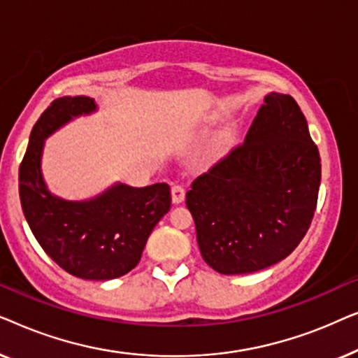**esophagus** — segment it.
Masks as SVG:
<instances>
[{"label": "esophagus", "instance_id": "esophagus-1", "mask_svg": "<svg viewBox=\"0 0 358 358\" xmlns=\"http://www.w3.org/2000/svg\"><path fill=\"white\" fill-rule=\"evenodd\" d=\"M171 195H173V203H182L185 199V190L182 185H173V189H171Z\"/></svg>", "mask_w": 358, "mask_h": 358}]
</instances>
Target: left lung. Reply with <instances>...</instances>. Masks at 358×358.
<instances>
[{
	"mask_svg": "<svg viewBox=\"0 0 358 358\" xmlns=\"http://www.w3.org/2000/svg\"><path fill=\"white\" fill-rule=\"evenodd\" d=\"M321 158L292 96L264 97L246 140L185 195L203 261L224 275L280 262L310 228Z\"/></svg>",
	"mask_w": 358,
	"mask_h": 358,
	"instance_id": "left-lung-1",
	"label": "left lung"
}]
</instances>
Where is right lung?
<instances>
[{"instance_id": "add662e5", "label": "right lung", "mask_w": 358, "mask_h": 358, "mask_svg": "<svg viewBox=\"0 0 358 358\" xmlns=\"http://www.w3.org/2000/svg\"><path fill=\"white\" fill-rule=\"evenodd\" d=\"M96 112V101L87 96L52 102L31 131L19 168V197L34 236L58 266L85 280H112L140 262L146 239L169 212L171 190L164 182H114L94 197L68 200L48 189L42 173L45 140Z\"/></svg>"}]
</instances>
